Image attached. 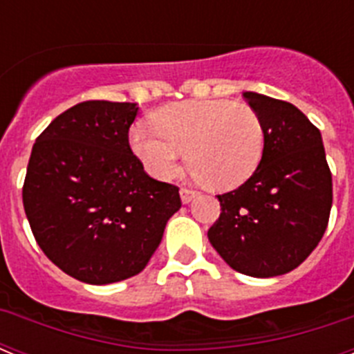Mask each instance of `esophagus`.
<instances>
[{
	"label": "esophagus",
	"instance_id": "1",
	"mask_svg": "<svg viewBox=\"0 0 354 354\" xmlns=\"http://www.w3.org/2000/svg\"><path fill=\"white\" fill-rule=\"evenodd\" d=\"M195 196H198V192L189 189V187H180V198H183L184 204H189Z\"/></svg>",
	"mask_w": 354,
	"mask_h": 354
}]
</instances>
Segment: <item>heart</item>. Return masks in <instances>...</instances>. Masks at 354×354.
I'll return each mask as SVG.
<instances>
[{
	"label": "heart",
	"mask_w": 354,
	"mask_h": 354,
	"mask_svg": "<svg viewBox=\"0 0 354 354\" xmlns=\"http://www.w3.org/2000/svg\"><path fill=\"white\" fill-rule=\"evenodd\" d=\"M154 129L134 126V154L156 179H171L184 150L187 165L207 187L232 189L257 170L264 154V126L252 106L225 99L175 102L154 115Z\"/></svg>",
	"instance_id": "b5f03b06"
}]
</instances>
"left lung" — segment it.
I'll return each instance as SVG.
<instances>
[{"label":"left lung","instance_id":"1","mask_svg":"<svg viewBox=\"0 0 354 354\" xmlns=\"http://www.w3.org/2000/svg\"><path fill=\"white\" fill-rule=\"evenodd\" d=\"M264 126V154L237 189L218 195L209 228L214 250L232 270L270 278L296 270L330 220L333 186L321 133L290 102L243 93Z\"/></svg>","mask_w":354,"mask_h":354}]
</instances>
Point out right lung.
<instances>
[{"mask_svg": "<svg viewBox=\"0 0 354 354\" xmlns=\"http://www.w3.org/2000/svg\"><path fill=\"white\" fill-rule=\"evenodd\" d=\"M134 102L84 101L55 118L28 162L23 204L46 257L92 286L120 282L149 264L179 187L145 174L129 145Z\"/></svg>", "mask_w": 354, "mask_h": 354, "instance_id": "obj_1", "label": "right lung"}]
</instances>
